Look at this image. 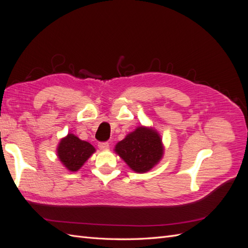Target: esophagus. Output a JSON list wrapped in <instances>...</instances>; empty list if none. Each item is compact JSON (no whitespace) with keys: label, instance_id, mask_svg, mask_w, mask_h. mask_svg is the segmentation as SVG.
<instances>
[{"label":"esophagus","instance_id":"1","mask_svg":"<svg viewBox=\"0 0 248 248\" xmlns=\"http://www.w3.org/2000/svg\"><path fill=\"white\" fill-rule=\"evenodd\" d=\"M98 147H99V149H101V150H107V149H108L109 144H108V141H102V142H99Z\"/></svg>","mask_w":248,"mask_h":248}]
</instances>
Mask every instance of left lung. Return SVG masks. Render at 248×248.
Returning a JSON list of instances; mask_svg holds the SVG:
<instances>
[{"label": "left lung", "instance_id": "8db88e82", "mask_svg": "<svg viewBox=\"0 0 248 248\" xmlns=\"http://www.w3.org/2000/svg\"><path fill=\"white\" fill-rule=\"evenodd\" d=\"M162 140L153 128L140 126L119 141L115 152L137 172H146L160 161L163 155Z\"/></svg>", "mask_w": 248, "mask_h": 248}]
</instances>
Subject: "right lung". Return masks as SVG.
<instances>
[{"label":"right lung","instance_id":"obj_1","mask_svg":"<svg viewBox=\"0 0 248 248\" xmlns=\"http://www.w3.org/2000/svg\"><path fill=\"white\" fill-rule=\"evenodd\" d=\"M94 152L95 148L90 142L79 140L72 133L62 139L57 149L60 161L70 171L78 170Z\"/></svg>","mask_w":248,"mask_h":248}]
</instances>
